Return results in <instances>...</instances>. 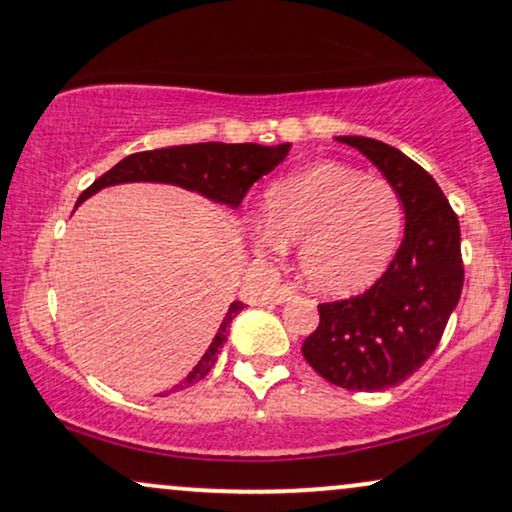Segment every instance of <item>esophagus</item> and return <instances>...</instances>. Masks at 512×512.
I'll list each match as a JSON object with an SVG mask.
<instances>
[{
  "instance_id": "obj_1",
  "label": "esophagus",
  "mask_w": 512,
  "mask_h": 512,
  "mask_svg": "<svg viewBox=\"0 0 512 512\" xmlns=\"http://www.w3.org/2000/svg\"><path fill=\"white\" fill-rule=\"evenodd\" d=\"M295 295H297V293H295V286H288V283H286V286H281V288L276 290V295H274V302H276V304L290 302V300H293Z\"/></svg>"
}]
</instances>
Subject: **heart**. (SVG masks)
Segmentation results:
<instances>
[{
  "label": "heart",
  "instance_id": "heart-1",
  "mask_svg": "<svg viewBox=\"0 0 512 512\" xmlns=\"http://www.w3.org/2000/svg\"><path fill=\"white\" fill-rule=\"evenodd\" d=\"M267 231L255 236L264 255L300 245L309 288L347 297L373 286L390 267L404 229V203L383 177L345 163H316L288 174L264 196Z\"/></svg>",
  "mask_w": 512,
  "mask_h": 512
}]
</instances>
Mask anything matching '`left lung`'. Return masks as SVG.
Returning a JSON list of instances; mask_svg holds the SVG:
<instances>
[{"label":"left lung","mask_w":512,"mask_h":512,"mask_svg":"<svg viewBox=\"0 0 512 512\" xmlns=\"http://www.w3.org/2000/svg\"><path fill=\"white\" fill-rule=\"evenodd\" d=\"M335 141L364 153L399 191L406 229L364 295L319 304V326L302 354L328 383L380 392L416 373L442 340L463 290L461 226L437 181L409 155L368 137Z\"/></svg>","instance_id":"left-lung-1"}]
</instances>
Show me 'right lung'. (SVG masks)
Listing matches in <instances>:
<instances>
[{
    "label": "right lung",
    "mask_w": 512,
    "mask_h": 512,
    "mask_svg": "<svg viewBox=\"0 0 512 512\" xmlns=\"http://www.w3.org/2000/svg\"><path fill=\"white\" fill-rule=\"evenodd\" d=\"M290 144L278 146H260V144H219V141H208V144H189V146H170L158 148V151H144L122 158L113 170L101 174L99 179L89 186L87 191L77 198V205L84 203L96 191L106 189L115 184H132V181H155V184H174L181 189L196 191L200 196L215 200L219 205H229L236 210L243 203L245 193L257 179L269 174L278 163L286 160ZM243 309V302H231L229 312L224 321L219 323V331L212 338L210 347L193 366V371L174 385L172 390L160 394L179 392L184 387L200 383L210 368L215 366L217 354L226 342V331L234 316Z\"/></svg>",
    "instance_id": "1"
}]
</instances>
